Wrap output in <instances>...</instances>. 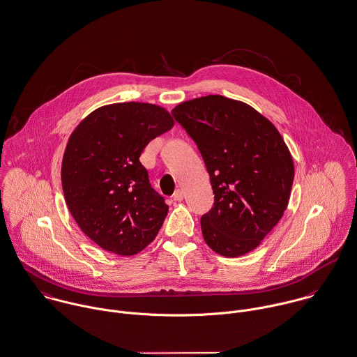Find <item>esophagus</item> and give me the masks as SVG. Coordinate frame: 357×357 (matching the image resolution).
<instances>
[{
    "label": "esophagus",
    "mask_w": 357,
    "mask_h": 357,
    "mask_svg": "<svg viewBox=\"0 0 357 357\" xmlns=\"http://www.w3.org/2000/svg\"><path fill=\"white\" fill-rule=\"evenodd\" d=\"M185 197V192L182 189H178L175 193H174V200L175 202H182Z\"/></svg>",
    "instance_id": "obj_1"
}]
</instances>
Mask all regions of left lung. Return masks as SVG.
Here are the masks:
<instances>
[{"mask_svg":"<svg viewBox=\"0 0 357 357\" xmlns=\"http://www.w3.org/2000/svg\"><path fill=\"white\" fill-rule=\"evenodd\" d=\"M172 114L210 174L215 203L202 216L204 241L222 257L248 254L288 206L294 161L284 139L252 106L222 95L182 102Z\"/></svg>","mask_w":357,"mask_h":357,"instance_id":"obj_1","label":"left lung"}]
</instances>
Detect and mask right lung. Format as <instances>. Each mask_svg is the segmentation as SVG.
<instances>
[{"instance_id":"add662e5","label":"right lung","mask_w":357,"mask_h":357,"mask_svg":"<svg viewBox=\"0 0 357 357\" xmlns=\"http://www.w3.org/2000/svg\"><path fill=\"white\" fill-rule=\"evenodd\" d=\"M174 127L158 105L121 102L89 113L62 158V188L74 220L105 251L130 257L157 236L168 214L139 161L143 149Z\"/></svg>"}]
</instances>
